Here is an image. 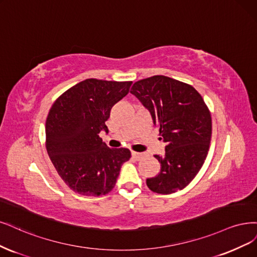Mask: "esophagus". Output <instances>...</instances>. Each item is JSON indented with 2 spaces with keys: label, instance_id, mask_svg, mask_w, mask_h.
<instances>
[{
  "label": "esophagus",
  "instance_id": "obj_1",
  "mask_svg": "<svg viewBox=\"0 0 257 257\" xmlns=\"http://www.w3.org/2000/svg\"><path fill=\"white\" fill-rule=\"evenodd\" d=\"M132 156L134 157V158L136 159V161H140V159L144 157V153H139V152L132 151Z\"/></svg>",
  "mask_w": 257,
  "mask_h": 257
}]
</instances>
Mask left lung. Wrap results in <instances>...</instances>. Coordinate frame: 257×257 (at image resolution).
Returning <instances> with one entry per match:
<instances>
[{
	"label": "left lung",
	"instance_id": "obj_1",
	"mask_svg": "<svg viewBox=\"0 0 257 257\" xmlns=\"http://www.w3.org/2000/svg\"><path fill=\"white\" fill-rule=\"evenodd\" d=\"M131 93L151 112L164 156L155 155L161 172L147 180L153 192L169 194L185 188L198 174L207 156L211 138L210 111L194 88L165 75L140 79Z\"/></svg>",
	"mask_w": 257,
	"mask_h": 257
}]
</instances>
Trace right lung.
Segmentation results:
<instances>
[{
  "label": "right lung",
  "mask_w": 257,
  "mask_h": 257,
  "mask_svg": "<svg viewBox=\"0 0 257 257\" xmlns=\"http://www.w3.org/2000/svg\"><path fill=\"white\" fill-rule=\"evenodd\" d=\"M132 82L87 78L53 103L46 122V147L52 164L70 189L99 197L112 190L121 166L131 158L125 148L110 149L100 133L108 132L112 106L128 93Z\"/></svg>",
  "instance_id": "1"
}]
</instances>
